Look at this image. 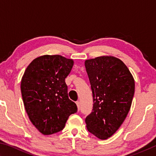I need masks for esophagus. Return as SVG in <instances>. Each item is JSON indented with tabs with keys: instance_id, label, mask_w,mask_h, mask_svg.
<instances>
[{
	"instance_id": "34e87169",
	"label": "esophagus",
	"mask_w": 156,
	"mask_h": 156,
	"mask_svg": "<svg viewBox=\"0 0 156 156\" xmlns=\"http://www.w3.org/2000/svg\"><path fill=\"white\" fill-rule=\"evenodd\" d=\"M76 105H77V107H78V111L80 110V102L79 101H77L76 102Z\"/></svg>"
}]
</instances>
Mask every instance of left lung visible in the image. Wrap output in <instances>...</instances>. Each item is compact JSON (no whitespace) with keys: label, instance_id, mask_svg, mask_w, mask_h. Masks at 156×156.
I'll return each mask as SVG.
<instances>
[{"label":"left lung","instance_id":"8db88e82","mask_svg":"<svg viewBox=\"0 0 156 156\" xmlns=\"http://www.w3.org/2000/svg\"><path fill=\"white\" fill-rule=\"evenodd\" d=\"M84 65L94 101L86 126L97 138L106 140L120 128L130 110L135 81L125 63L115 57L86 60Z\"/></svg>","mask_w":156,"mask_h":156}]
</instances>
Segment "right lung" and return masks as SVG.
Wrapping results in <instances>:
<instances>
[{
	"label": "right lung",
	"mask_w": 156,
	"mask_h": 156,
	"mask_svg": "<svg viewBox=\"0 0 156 156\" xmlns=\"http://www.w3.org/2000/svg\"><path fill=\"white\" fill-rule=\"evenodd\" d=\"M73 65L72 59L44 55L34 59L23 74L20 89L26 112L43 135L62 130L69 116L77 112L65 83Z\"/></svg>",
	"instance_id": "1"
}]
</instances>
